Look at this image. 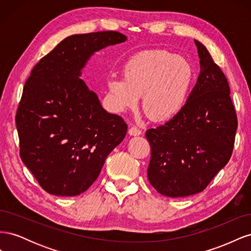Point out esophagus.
<instances>
[{
	"instance_id": "obj_1",
	"label": "esophagus",
	"mask_w": 251,
	"mask_h": 251,
	"mask_svg": "<svg viewBox=\"0 0 251 251\" xmlns=\"http://www.w3.org/2000/svg\"><path fill=\"white\" fill-rule=\"evenodd\" d=\"M128 134H130L131 136H139V135H141V130L137 126H133L132 127H130V130H128Z\"/></svg>"
}]
</instances>
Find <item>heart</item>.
<instances>
[{"label": "heart", "instance_id": "obj_1", "mask_svg": "<svg viewBox=\"0 0 251 251\" xmlns=\"http://www.w3.org/2000/svg\"><path fill=\"white\" fill-rule=\"evenodd\" d=\"M195 79L193 65L164 49L135 53L124 66V77H112L109 93L120 111L137 108L143 94V110L156 121L172 118L183 108Z\"/></svg>", "mask_w": 251, "mask_h": 251}]
</instances>
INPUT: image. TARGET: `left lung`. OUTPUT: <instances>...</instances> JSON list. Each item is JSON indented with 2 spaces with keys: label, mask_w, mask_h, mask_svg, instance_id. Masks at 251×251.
I'll return each mask as SVG.
<instances>
[{
  "label": "left lung",
  "mask_w": 251,
  "mask_h": 251,
  "mask_svg": "<svg viewBox=\"0 0 251 251\" xmlns=\"http://www.w3.org/2000/svg\"><path fill=\"white\" fill-rule=\"evenodd\" d=\"M195 44L200 74L185 104L168 123L146 132L149 181L171 198L204 191L229 161L238 127L228 81L206 47Z\"/></svg>",
  "instance_id": "8db88e82"
}]
</instances>
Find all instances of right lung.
I'll list each match as a JSON object with an SVG mask.
<instances>
[{"label":"right lung","mask_w":251,"mask_h":251,"mask_svg":"<svg viewBox=\"0 0 251 251\" xmlns=\"http://www.w3.org/2000/svg\"><path fill=\"white\" fill-rule=\"evenodd\" d=\"M126 41L117 31L70 35L30 73L16 116L20 155L47 193L86 192L126 137L124 119L105 111L80 78L95 52Z\"/></svg>","instance_id":"add662e5"}]
</instances>
